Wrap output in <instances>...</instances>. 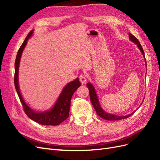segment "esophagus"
Here are the masks:
<instances>
[{
	"instance_id": "1",
	"label": "esophagus",
	"mask_w": 160,
	"mask_h": 160,
	"mask_svg": "<svg viewBox=\"0 0 160 160\" xmlns=\"http://www.w3.org/2000/svg\"><path fill=\"white\" fill-rule=\"evenodd\" d=\"M79 80L82 83H85L87 81V76L85 74H81L79 76Z\"/></svg>"
}]
</instances>
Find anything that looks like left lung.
Instances as JSON below:
<instances>
[{
    "label": "left lung",
    "mask_w": 160,
    "mask_h": 160,
    "mask_svg": "<svg viewBox=\"0 0 160 160\" xmlns=\"http://www.w3.org/2000/svg\"><path fill=\"white\" fill-rule=\"evenodd\" d=\"M129 39L132 41V42H133L134 43H135L138 45V47H139V49H140V51H142L143 55L145 57V54H144V51L143 50V48L140 44L139 41H138V38L135 37V36H133V35H132L130 32L129 33ZM87 86H88V88L89 91V96H90V100H91V102L93 105V108L96 111V113H98V115L101 118H103L105 120H108V121H117V120H120V119H126L128 118H129L130 116H132L133 113H131L129 115H128L126 116H118V115H113V114H109L105 112V111L101 109V106L99 105V101H98V96H97V94L95 93V90L93 88V86L90 83H87Z\"/></svg>",
    "instance_id": "obj_1"
}]
</instances>
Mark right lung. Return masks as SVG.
I'll return each mask as SVG.
<instances>
[{"label": "right lung", "instance_id": "obj_1", "mask_svg": "<svg viewBox=\"0 0 160 160\" xmlns=\"http://www.w3.org/2000/svg\"><path fill=\"white\" fill-rule=\"evenodd\" d=\"M32 31H31L28 34L25 40L24 41L21 47L19 48L18 51L15 62H14V83L15 89L20 99L21 102L22 103L24 111L26 115L31 119L33 120L38 123L45 125H57L64 122L65 119L68 118L69 115V109L71 105V100L74 92L77 89L81 86V83L79 81V79L77 78L75 80L70 82L67 84L64 89H62L61 95L58 98L56 103L50 111H47L46 112L43 113H37L32 111L28 106L25 103V101L23 100L21 94L19 91L18 83V66L20 62L21 57L22 55V51L27 45V42L28 38L32 35Z\"/></svg>", "mask_w": 160, "mask_h": 160}]
</instances>
